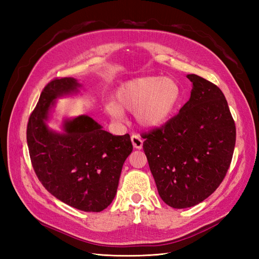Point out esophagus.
Wrapping results in <instances>:
<instances>
[{
	"mask_svg": "<svg viewBox=\"0 0 259 259\" xmlns=\"http://www.w3.org/2000/svg\"><path fill=\"white\" fill-rule=\"evenodd\" d=\"M131 140H132L133 147H134L135 149H138V150H140V149L143 148L144 140L142 139V137H140V136H138V135H132Z\"/></svg>",
	"mask_w": 259,
	"mask_h": 259,
	"instance_id": "34e87169",
	"label": "esophagus"
}]
</instances>
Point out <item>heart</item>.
<instances>
[{"label": "heart", "instance_id": "heart-1", "mask_svg": "<svg viewBox=\"0 0 259 259\" xmlns=\"http://www.w3.org/2000/svg\"><path fill=\"white\" fill-rule=\"evenodd\" d=\"M180 99L182 89L170 77H136L116 89L115 101H108L106 111L116 120L122 119L124 111L132 112L140 126L154 130L168 121Z\"/></svg>", "mask_w": 259, "mask_h": 259}]
</instances>
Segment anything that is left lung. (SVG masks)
<instances>
[{
    "instance_id": "1",
    "label": "left lung",
    "mask_w": 259,
    "mask_h": 259,
    "mask_svg": "<svg viewBox=\"0 0 259 259\" xmlns=\"http://www.w3.org/2000/svg\"><path fill=\"white\" fill-rule=\"evenodd\" d=\"M189 100L161 128L144 134V151L161 199L174 208L199 204L222 184L236 125L223 92L197 74Z\"/></svg>"
}]
</instances>
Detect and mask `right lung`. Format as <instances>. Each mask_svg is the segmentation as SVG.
I'll return each mask as SVG.
<instances>
[{
    "mask_svg": "<svg viewBox=\"0 0 259 259\" xmlns=\"http://www.w3.org/2000/svg\"><path fill=\"white\" fill-rule=\"evenodd\" d=\"M81 88L73 77L55 79L45 86L29 117L27 143L45 189L76 209L97 213L113 201L133 145L128 134L114 136L85 114L62 120L61 132L49 127L57 99L76 95Z\"/></svg>",
    "mask_w": 259,
    "mask_h": 259,
    "instance_id": "obj_1",
    "label": "right lung"
}]
</instances>
